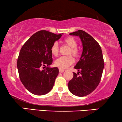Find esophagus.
<instances>
[{
	"label": "esophagus",
	"instance_id": "34e87169",
	"mask_svg": "<svg viewBox=\"0 0 122 122\" xmlns=\"http://www.w3.org/2000/svg\"><path fill=\"white\" fill-rule=\"evenodd\" d=\"M59 71L60 73H63L64 71V69H59Z\"/></svg>",
	"mask_w": 122,
	"mask_h": 122
}]
</instances>
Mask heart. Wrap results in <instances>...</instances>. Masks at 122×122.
I'll return each instance as SVG.
<instances>
[{
	"mask_svg": "<svg viewBox=\"0 0 122 122\" xmlns=\"http://www.w3.org/2000/svg\"><path fill=\"white\" fill-rule=\"evenodd\" d=\"M64 42L70 46V49L68 54L72 56L75 58H78L80 55V51L76 47L78 46V41L76 40L71 36H68L64 39ZM51 51L53 56H58L59 51V48L58 43L55 42L51 47ZM74 59L71 56H62L58 58L55 61L54 65L60 69H66L74 63Z\"/></svg>",
	"mask_w": 122,
	"mask_h": 122,
	"instance_id": "b5f03b06",
	"label": "heart"
}]
</instances>
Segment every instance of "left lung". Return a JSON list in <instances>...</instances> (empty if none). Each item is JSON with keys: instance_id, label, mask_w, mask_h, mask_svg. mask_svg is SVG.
I'll return each mask as SVG.
<instances>
[{"instance_id": "1", "label": "left lung", "mask_w": 122, "mask_h": 122, "mask_svg": "<svg viewBox=\"0 0 122 122\" xmlns=\"http://www.w3.org/2000/svg\"><path fill=\"white\" fill-rule=\"evenodd\" d=\"M79 36L83 44V52L74 68L79 71L73 72V77L68 83V88L73 94L84 97L91 94L99 84L104 63L99 43L88 33L79 30L70 33Z\"/></svg>"}]
</instances>
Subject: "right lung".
<instances>
[{
  "instance_id": "1",
  "label": "right lung",
  "mask_w": 122,
  "mask_h": 122,
  "mask_svg": "<svg viewBox=\"0 0 122 122\" xmlns=\"http://www.w3.org/2000/svg\"><path fill=\"white\" fill-rule=\"evenodd\" d=\"M61 36V34L40 30L31 36L21 48L17 61L19 78L33 94L44 95L53 87L59 70L57 67H49L53 63L51 47ZM46 65L48 67L44 70Z\"/></svg>"
}]
</instances>
